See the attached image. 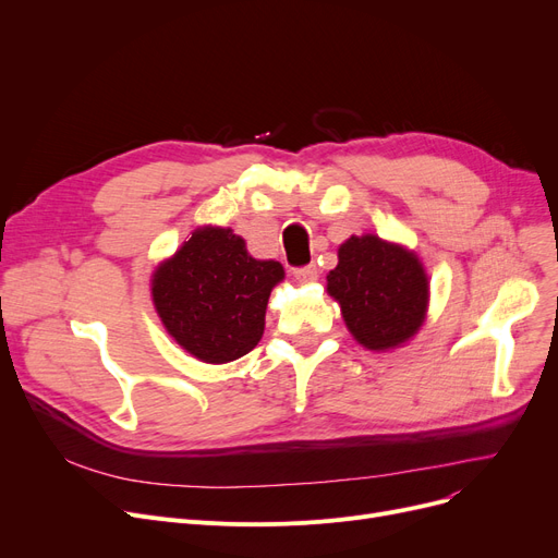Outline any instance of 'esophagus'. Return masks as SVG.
Wrapping results in <instances>:
<instances>
[{
    "instance_id": "1",
    "label": "esophagus",
    "mask_w": 558,
    "mask_h": 558,
    "mask_svg": "<svg viewBox=\"0 0 558 558\" xmlns=\"http://www.w3.org/2000/svg\"><path fill=\"white\" fill-rule=\"evenodd\" d=\"M294 276H296L299 282H312V280H316V267H314V264H310V267L296 269Z\"/></svg>"
}]
</instances>
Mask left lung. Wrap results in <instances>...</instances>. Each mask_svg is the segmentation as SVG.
I'll list each match as a JSON object with an SVG mask.
<instances>
[{
    "label": "left lung",
    "mask_w": 558,
    "mask_h": 558,
    "mask_svg": "<svg viewBox=\"0 0 558 558\" xmlns=\"http://www.w3.org/2000/svg\"><path fill=\"white\" fill-rule=\"evenodd\" d=\"M326 276L353 339L373 353H389L414 339L429 305V278L418 255L402 244L353 234L337 251Z\"/></svg>",
    "instance_id": "8db88e82"
}]
</instances>
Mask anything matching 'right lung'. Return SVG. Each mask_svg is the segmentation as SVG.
I'll use <instances>...</instances> for the list:
<instances>
[{"label": "right lung", "instance_id": "add662e5", "mask_svg": "<svg viewBox=\"0 0 558 558\" xmlns=\"http://www.w3.org/2000/svg\"><path fill=\"white\" fill-rule=\"evenodd\" d=\"M282 264L255 259L230 228L198 226L151 276V299L169 337L205 364L244 357L264 335Z\"/></svg>", "mask_w": 558, "mask_h": 558}]
</instances>
